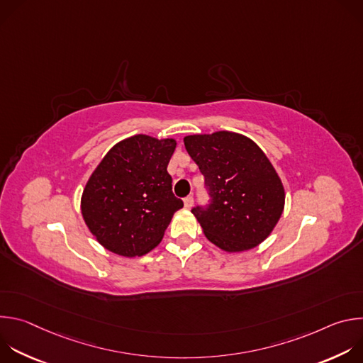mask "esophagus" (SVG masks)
Instances as JSON below:
<instances>
[{"instance_id": "esophagus-1", "label": "esophagus", "mask_w": 363, "mask_h": 363, "mask_svg": "<svg viewBox=\"0 0 363 363\" xmlns=\"http://www.w3.org/2000/svg\"><path fill=\"white\" fill-rule=\"evenodd\" d=\"M184 205H185V208H191V206L194 205V196L192 195H188L186 198H184Z\"/></svg>"}]
</instances>
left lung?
<instances>
[{
  "label": "left lung",
  "instance_id": "obj_1",
  "mask_svg": "<svg viewBox=\"0 0 363 363\" xmlns=\"http://www.w3.org/2000/svg\"><path fill=\"white\" fill-rule=\"evenodd\" d=\"M184 143L211 198L191 210L205 237L228 252L264 241L284 208L283 184L264 152L227 130L185 136Z\"/></svg>",
  "mask_w": 363,
  "mask_h": 363
}]
</instances>
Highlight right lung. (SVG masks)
Masks as SVG:
<instances>
[{"mask_svg":"<svg viewBox=\"0 0 363 363\" xmlns=\"http://www.w3.org/2000/svg\"><path fill=\"white\" fill-rule=\"evenodd\" d=\"M175 146V139L135 135L116 143L97 165L82 195V214L103 247L139 257L161 242L174 213L184 206L167 171Z\"/></svg>","mask_w":363,"mask_h":363,"instance_id":"right-lung-1","label":"right lung"}]
</instances>
